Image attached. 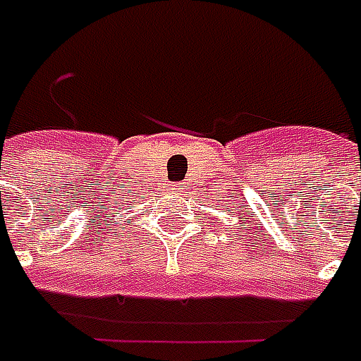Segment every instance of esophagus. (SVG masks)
Segmentation results:
<instances>
[{"instance_id":"34e87169","label":"esophagus","mask_w":361,"mask_h":361,"mask_svg":"<svg viewBox=\"0 0 361 361\" xmlns=\"http://www.w3.org/2000/svg\"><path fill=\"white\" fill-rule=\"evenodd\" d=\"M176 190H188V188H185V183H176Z\"/></svg>"}]
</instances>
